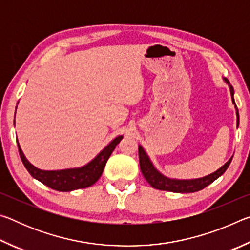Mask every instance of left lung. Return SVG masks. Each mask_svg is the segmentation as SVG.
Returning <instances> with one entry per match:
<instances>
[{
    "instance_id": "8db88e82",
    "label": "left lung",
    "mask_w": 250,
    "mask_h": 250,
    "mask_svg": "<svg viewBox=\"0 0 250 250\" xmlns=\"http://www.w3.org/2000/svg\"><path fill=\"white\" fill-rule=\"evenodd\" d=\"M230 95H231L232 103L235 104L234 88L231 86H230ZM236 113H237V125H238V121H239L238 110H237ZM231 160L232 158L228 160L227 162L224 164L221 168H218L216 172L211 173V174L207 176L201 177V179L172 180L162 175L159 171L155 170L153 164L151 163L149 156L146 155L145 150L142 149V146H139V162H140V168H141L142 174L152 188H154L156 189H161V191H168V192H175V193H193V192L201 191V189L205 188L207 185L213 183L215 180H217L219 176L225 173L227 167H229Z\"/></svg>"
}]
</instances>
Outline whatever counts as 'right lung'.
Here are the masks:
<instances>
[{
    "mask_svg": "<svg viewBox=\"0 0 250 250\" xmlns=\"http://www.w3.org/2000/svg\"><path fill=\"white\" fill-rule=\"evenodd\" d=\"M122 135L117 137L115 140H112L96 158L83 167L77 168H68V170H59V171H43L35 167L28 162L25 158L20 145L19 153L24 167H26L29 174L34 179L39 180L42 183L47 185L48 188L56 189L59 192H69L78 188H89L92 184H95L99 180L104 172L105 163H107L110 155L116 149L118 143L121 141Z\"/></svg>",
    "mask_w": 250,
    "mask_h": 250,
    "instance_id": "1",
    "label": "right lung"
}]
</instances>
